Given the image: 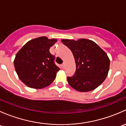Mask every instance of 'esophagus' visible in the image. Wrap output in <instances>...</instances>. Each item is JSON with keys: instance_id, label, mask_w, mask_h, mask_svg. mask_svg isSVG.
<instances>
[{"instance_id": "1", "label": "esophagus", "mask_w": 126, "mask_h": 126, "mask_svg": "<svg viewBox=\"0 0 126 126\" xmlns=\"http://www.w3.org/2000/svg\"><path fill=\"white\" fill-rule=\"evenodd\" d=\"M62 68H64V67H65V63H63V64H62Z\"/></svg>"}]
</instances>
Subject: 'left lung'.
Wrapping results in <instances>:
<instances>
[{
	"mask_svg": "<svg viewBox=\"0 0 126 126\" xmlns=\"http://www.w3.org/2000/svg\"><path fill=\"white\" fill-rule=\"evenodd\" d=\"M62 41L71 50L76 61V72L67 77L69 85L80 92L92 91L98 87L105 80L109 71L110 60L106 53L89 39Z\"/></svg>",
	"mask_w": 126,
	"mask_h": 126,
	"instance_id": "obj_1",
	"label": "left lung"
}]
</instances>
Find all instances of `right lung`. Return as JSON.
<instances>
[{
	"label": "right lung",
	"mask_w": 126,
	"mask_h": 126,
	"mask_svg": "<svg viewBox=\"0 0 126 126\" xmlns=\"http://www.w3.org/2000/svg\"><path fill=\"white\" fill-rule=\"evenodd\" d=\"M56 41L45 36L37 38L27 42L17 53L14 61L15 69L27 87L43 88L54 80L60 68L49 49Z\"/></svg>",
	"instance_id": "obj_1"
}]
</instances>
